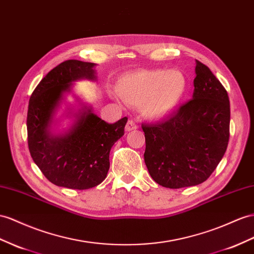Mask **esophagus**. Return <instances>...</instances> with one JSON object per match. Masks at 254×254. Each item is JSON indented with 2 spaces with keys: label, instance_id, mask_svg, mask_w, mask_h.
Returning <instances> with one entry per match:
<instances>
[{
  "label": "esophagus",
  "instance_id": "34e87169",
  "mask_svg": "<svg viewBox=\"0 0 254 254\" xmlns=\"http://www.w3.org/2000/svg\"><path fill=\"white\" fill-rule=\"evenodd\" d=\"M137 128V125H136V122L133 120H128L127 126H126V131L129 132V131H133V129Z\"/></svg>",
  "mask_w": 254,
  "mask_h": 254
}]
</instances>
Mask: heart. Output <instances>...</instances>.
Returning a JSON list of instances; mask_svg holds the SVG:
<instances>
[{
    "mask_svg": "<svg viewBox=\"0 0 254 254\" xmlns=\"http://www.w3.org/2000/svg\"><path fill=\"white\" fill-rule=\"evenodd\" d=\"M187 91V79L179 70L139 69L123 76L117 93L127 105L141 109L149 120H162L177 109Z\"/></svg>",
    "mask_w": 254,
    "mask_h": 254,
    "instance_id": "b5f03b06",
    "label": "heart"
}]
</instances>
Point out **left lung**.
<instances>
[{"label":"left lung","instance_id":"1","mask_svg":"<svg viewBox=\"0 0 254 254\" xmlns=\"http://www.w3.org/2000/svg\"><path fill=\"white\" fill-rule=\"evenodd\" d=\"M192 100L167 119L141 125L144 153L155 183L170 189L197 186L222 160L230 138V100L205 64L196 60Z\"/></svg>","mask_w":254,"mask_h":254}]
</instances>
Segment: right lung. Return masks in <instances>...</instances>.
Returning a JSON list of instances; mask_svg holds the SVG:
<instances>
[{"label":"right lung","instance_id":"1","mask_svg":"<svg viewBox=\"0 0 254 254\" xmlns=\"http://www.w3.org/2000/svg\"><path fill=\"white\" fill-rule=\"evenodd\" d=\"M94 63L67 60L51 69L32 93L29 101L27 128L31 157L50 183L68 189L86 190L106 178L109 152L125 135L127 118L105 122L83 107L67 132L50 131L54 114L69 92L73 82L95 80Z\"/></svg>","mask_w":254,"mask_h":254}]
</instances>
